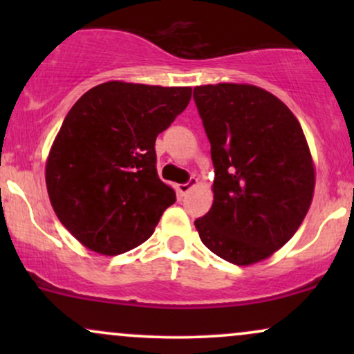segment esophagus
<instances>
[{"instance_id":"esophagus-1","label":"esophagus","mask_w":354,"mask_h":354,"mask_svg":"<svg viewBox=\"0 0 354 354\" xmlns=\"http://www.w3.org/2000/svg\"><path fill=\"white\" fill-rule=\"evenodd\" d=\"M198 185V180L196 178H191L188 183H185V185H178V193L180 194H186L191 188H194V186Z\"/></svg>"}]
</instances>
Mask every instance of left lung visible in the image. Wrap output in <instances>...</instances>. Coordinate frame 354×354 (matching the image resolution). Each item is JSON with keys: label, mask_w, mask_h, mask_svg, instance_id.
Wrapping results in <instances>:
<instances>
[{"label": "left lung", "mask_w": 354, "mask_h": 354, "mask_svg": "<svg viewBox=\"0 0 354 354\" xmlns=\"http://www.w3.org/2000/svg\"><path fill=\"white\" fill-rule=\"evenodd\" d=\"M193 98L214 166L213 206L194 226L219 258L254 265L286 245L310 209V146L291 109L266 89L203 84Z\"/></svg>", "instance_id": "8db88e82"}]
</instances>
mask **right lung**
I'll use <instances>...</instances> for the list:
<instances>
[{
    "mask_svg": "<svg viewBox=\"0 0 354 354\" xmlns=\"http://www.w3.org/2000/svg\"><path fill=\"white\" fill-rule=\"evenodd\" d=\"M189 100V86L108 81L73 104L44 178L56 216L81 245L116 256L151 236L176 201L156 173L154 143Z\"/></svg>",
    "mask_w": 354,
    "mask_h": 354,
    "instance_id": "right-lung-1",
    "label": "right lung"
}]
</instances>
